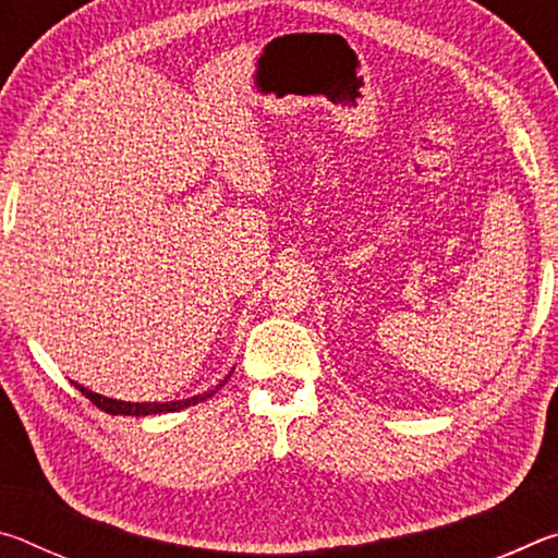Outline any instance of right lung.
I'll return each mask as SVG.
<instances>
[{
    "instance_id": "right-lung-1",
    "label": "right lung",
    "mask_w": 558,
    "mask_h": 558,
    "mask_svg": "<svg viewBox=\"0 0 558 558\" xmlns=\"http://www.w3.org/2000/svg\"><path fill=\"white\" fill-rule=\"evenodd\" d=\"M231 374L233 372H229L223 376V379L214 386V389H209V391H204V393H196V396H192V399H182V401H162V403H157V401H145V403H132V401H118V399H108V396H100V393H96V391H90V389H86V386H81V384H75V389H78L83 396H86V399H90L93 403L98 405V409H102L106 413H112V415H153V413H172V411H182V409H189V405H196V403H202V401H206V399H211V396L221 389V386L231 379Z\"/></svg>"
}]
</instances>
